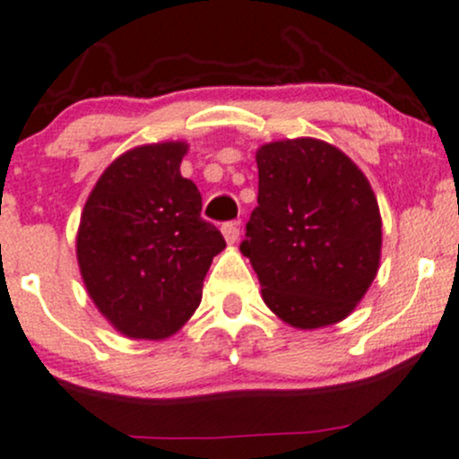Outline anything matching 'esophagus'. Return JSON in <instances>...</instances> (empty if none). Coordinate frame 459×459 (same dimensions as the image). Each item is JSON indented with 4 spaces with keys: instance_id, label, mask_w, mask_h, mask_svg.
<instances>
[{
    "instance_id": "esophagus-1",
    "label": "esophagus",
    "mask_w": 459,
    "mask_h": 459,
    "mask_svg": "<svg viewBox=\"0 0 459 459\" xmlns=\"http://www.w3.org/2000/svg\"><path fill=\"white\" fill-rule=\"evenodd\" d=\"M221 235H224L226 244H235L239 239V226L238 221H229V224L221 226Z\"/></svg>"
}]
</instances>
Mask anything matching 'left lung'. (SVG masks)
<instances>
[{
	"label": "left lung",
	"mask_w": 459,
	"mask_h": 459,
	"mask_svg": "<svg viewBox=\"0 0 459 459\" xmlns=\"http://www.w3.org/2000/svg\"><path fill=\"white\" fill-rule=\"evenodd\" d=\"M259 195L241 255L272 314L320 329L355 311L379 272L381 213L368 178L322 139H281L256 150Z\"/></svg>",
	"instance_id": "obj_1"
}]
</instances>
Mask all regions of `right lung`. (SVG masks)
Listing matches in <instances>:
<instances>
[{"mask_svg": "<svg viewBox=\"0 0 459 459\" xmlns=\"http://www.w3.org/2000/svg\"><path fill=\"white\" fill-rule=\"evenodd\" d=\"M185 141L128 150L91 189L75 256L89 299L130 340H165L203 300V283L226 241L200 218L203 195L180 176Z\"/></svg>", "mask_w": 459, "mask_h": 459, "instance_id": "right-lung-1", "label": "right lung"}]
</instances>
